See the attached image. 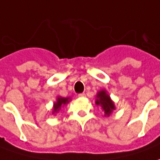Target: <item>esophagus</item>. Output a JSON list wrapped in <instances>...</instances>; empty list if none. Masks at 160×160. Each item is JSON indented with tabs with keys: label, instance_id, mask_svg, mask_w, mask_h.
<instances>
[{
	"label": "esophagus",
	"instance_id": "obj_1",
	"mask_svg": "<svg viewBox=\"0 0 160 160\" xmlns=\"http://www.w3.org/2000/svg\"><path fill=\"white\" fill-rule=\"evenodd\" d=\"M78 96H79V97H85V93H84V92H83V93H79Z\"/></svg>",
	"mask_w": 160,
	"mask_h": 160
}]
</instances>
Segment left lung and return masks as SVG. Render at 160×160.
<instances>
[{
    "label": "left lung",
    "mask_w": 160,
    "mask_h": 160,
    "mask_svg": "<svg viewBox=\"0 0 160 160\" xmlns=\"http://www.w3.org/2000/svg\"><path fill=\"white\" fill-rule=\"evenodd\" d=\"M95 103L97 106L102 108V110L104 111L105 117H108L113 112V110L116 109L114 102H112V100L110 99V97L105 90H102L97 93Z\"/></svg>",
    "instance_id": "left-lung-1"
}]
</instances>
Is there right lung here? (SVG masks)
Instances as JSON below:
<instances>
[{
	"label": "right lung",
	"mask_w": 160,
	"mask_h": 160,
	"mask_svg": "<svg viewBox=\"0 0 160 160\" xmlns=\"http://www.w3.org/2000/svg\"><path fill=\"white\" fill-rule=\"evenodd\" d=\"M70 102V98H63V97H59L57 98V102H54L53 104L52 114L58 113V111L61 109V108L64 107L66 104H68Z\"/></svg>",
	"instance_id": "obj_1"
}]
</instances>
